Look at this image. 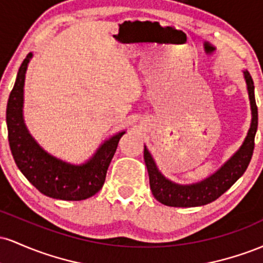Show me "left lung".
I'll use <instances>...</instances> for the list:
<instances>
[{
    "mask_svg": "<svg viewBox=\"0 0 263 263\" xmlns=\"http://www.w3.org/2000/svg\"><path fill=\"white\" fill-rule=\"evenodd\" d=\"M249 90L250 102L252 110V122L249 134L242 147L224 167L215 174L203 180V182L193 184V185H179L165 179L157 170L152 156L144 147V162H146L147 171L149 176V185L152 194L159 203L168 205V206L178 208H192L200 206V205L209 204L211 201L221 197L231 185L245 173L249 167L255 148V135L258 125L257 105L255 100V86L253 80L249 71H243Z\"/></svg>",
    "mask_w": 263,
    "mask_h": 263,
    "instance_id": "1",
    "label": "left lung"
}]
</instances>
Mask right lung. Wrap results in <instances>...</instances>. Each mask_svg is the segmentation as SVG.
I'll return each instance as SVG.
<instances>
[{"mask_svg": "<svg viewBox=\"0 0 263 263\" xmlns=\"http://www.w3.org/2000/svg\"><path fill=\"white\" fill-rule=\"evenodd\" d=\"M31 58L29 53L18 69L6 108L12 156L23 176L42 194L62 200H84L102 188L108 165L125 132L105 142L91 161L83 165H70L44 152L28 134L22 117L25 74Z\"/></svg>", "mask_w": 263, "mask_h": 263, "instance_id": "obj_1", "label": "right lung"}]
</instances>
